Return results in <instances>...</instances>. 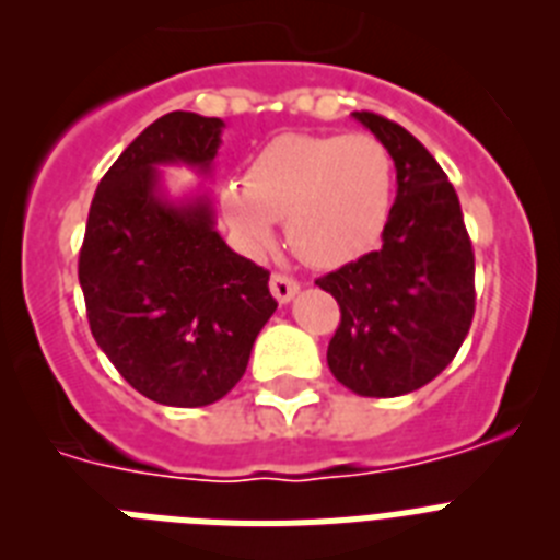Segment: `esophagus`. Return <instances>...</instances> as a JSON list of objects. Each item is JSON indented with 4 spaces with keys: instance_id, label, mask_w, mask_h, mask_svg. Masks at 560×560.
Returning a JSON list of instances; mask_svg holds the SVG:
<instances>
[{
    "instance_id": "1",
    "label": "esophagus",
    "mask_w": 560,
    "mask_h": 560,
    "mask_svg": "<svg viewBox=\"0 0 560 560\" xmlns=\"http://www.w3.org/2000/svg\"><path fill=\"white\" fill-rule=\"evenodd\" d=\"M269 285H271V294H275V300H277V303H280V305L291 303V300H294L296 291H300V283H296L294 277L280 275V271H277V275H271Z\"/></svg>"
}]
</instances>
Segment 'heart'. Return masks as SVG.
I'll list each match as a JSON object with an SVG mask.
<instances>
[{
    "instance_id": "obj_1",
    "label": "heart",
    "mask_w": 560,
    "mask_h": 560,
    "mask_svg": "<svg viewBox=\"0 0 560 560\" xmlns=\"http://www.w3.org/2000/svg\"><path fill=\"white\" fill-rule=\"evenodd\" d=\"M393 201V153L373 133H285L252 160L246 182L221 192L252 252L275 244V221L305 264L345 266L378 241Z\"/></svg>"
}]
</instances>
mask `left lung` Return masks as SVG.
Masks as SVG:
<instances>
[{
  "label": "left lung",
  "mask_w": 560,
  "mask_h": 560,
  "mask_svg": "<svg viewBox=\"0 0 560 560\" xmlns=\"http://www.w3.org/2000/svg\"><path fill=\"white\" fill-rule=\"evenodd\" d=\"M395 162V205L381 249L319 277L341 323L328 345L339 384L364 398L420 389L448 368L474 319V249L452 182L407 128L353 112Z\"/></svg>",
  "instance_id": "obj_1"
}]
</instances>
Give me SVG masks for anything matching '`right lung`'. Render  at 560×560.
Listing matches in <instances>:
<instances>
[{"label":"right lung","mask_w":560,"mask_h":560,"mask_svg":"<svg viewBox=\"0 0 560 560\" xmlns=\"http://www.w3.org/2000/svg\"><path fill=\"white\" fill-rule=\"evenodd\" d=\"M224 120L171 112L117 156L78 260L89 328L122 378L165 407L235 387L277 303L269 271L226 246L207 192L167 199L160 167L210 173Z\"/></svg>","instance_id":"1"}]
</instances>
